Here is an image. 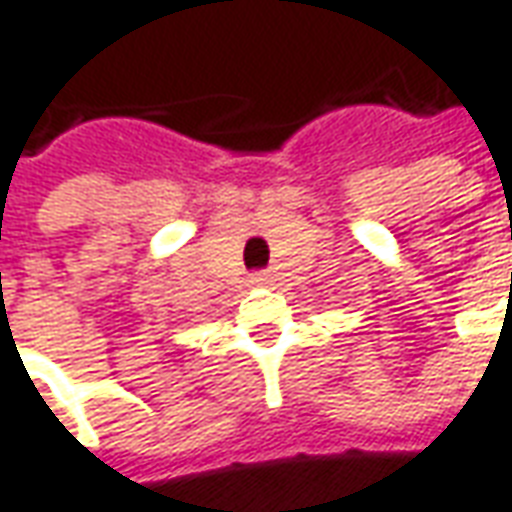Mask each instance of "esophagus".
I'll return each instance as SVG.
<instances>
[{
    "label": "esophagus",
    "instance_id": "esophagus-1",
    "mask_svg": "<svg viewBox=\"0 0 512 512\" xmlns=\"http://www.w3.org/2000/svg\"><path fill=\"white\" fill-rule=\"evenodd\" d=\"M252 280H255L257 285H271V274H269V271H257Z\"/></svg>",
    "mask_w": 512,
    "mask_h": 512
}]
</instances>
